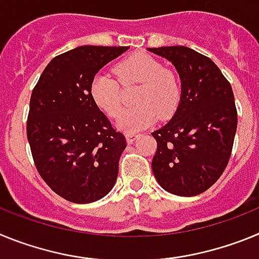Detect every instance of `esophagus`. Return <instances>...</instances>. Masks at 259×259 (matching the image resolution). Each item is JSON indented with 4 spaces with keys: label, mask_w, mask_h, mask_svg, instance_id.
<instances>
[{
    "label": "esophagus",
    "mask_w": 259,
    "mask_h": 259,
    "mask_svg": "<svg viewBox=\"0 0 259 259\" xmlns=\"http://www.w3.org/2000/svg\"><path fill=\"white\" fill-rule=\"evenodd\" d=\"M137 135L136 134H127L125 135V139H127L128 144H132L135 140H136Z\"/></svg>",
    "instance_id": "obj_1"
}]
</instances>
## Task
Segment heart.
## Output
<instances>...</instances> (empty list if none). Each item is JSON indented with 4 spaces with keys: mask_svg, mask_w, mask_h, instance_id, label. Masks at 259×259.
I'll return each instance as SVG.
<instances>
[{
    "mask_svg": "<svg viewBox=\"0 0 259 259\" xmlns=\"http://www.w3.org/2000/svg\"><path fill=\"white\" fill-rule=\"evenodd\" d=\"M124 87L140 84L135 96L137 106L123 110L118 118L122 131L134 134L149 127L159 116H172L180 104L182 89L172 71L166 70L161 62L145 53H136L119 62L114 68ZM95 104L110 118H115L122 107V88L110 74H98L91 84Z\"/></svg>",
    "mask_w": 259,
    "mask_h": 259,
    "instance_id": "obj_1",
    "label": "heart"
}]
</instances>
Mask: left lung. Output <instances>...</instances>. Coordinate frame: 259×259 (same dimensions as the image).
<instances>
[{
	"label": "left lung",
	"mask_w": 259,
	"mask_h": 259,
	"mask_svg": "<svg viewBox=\"0 0 259 259\" xmlns=\"http://www.w3.org/2000/svg\"><path fill=\"white\" fill-rule=\"evenodd\" d=\"M170 61L182 80L176 113L154 131L155 179L176 196H197L214 184L227 167L237 128L232 87L218 66L187 47L149 48Z\"/></svg>",
	"instance_id": "obj_1"
}]
</instances>
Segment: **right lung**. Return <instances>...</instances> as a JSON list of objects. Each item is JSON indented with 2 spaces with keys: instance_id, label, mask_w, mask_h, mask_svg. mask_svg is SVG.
<instances>
[{
  "instance_id": "add662e5",
  "label": "right lung",
  "mask_w": 259,
  "mask_h": 259,
  "mask_svg": "<svg viewBox=\"0 0 259 259\" xmlns=\"http://www.w3.org/2000/svg\"><path fill=\"white\" fill-rule=\"evenodd\" d=\"M128 47L85 45L49 62L29 101L27 139L40 176L75 203L105 197L116 182L125 137L92 100L93 77Z\"/></svg>"
}]
</instances>
